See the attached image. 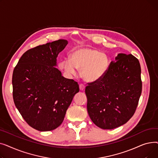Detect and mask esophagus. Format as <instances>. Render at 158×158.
<instances>
[{
  "label": "esophagus",
  "mask_w": 158,
  "mask_h": 158,
  "mask_svg": "<svg viewBox=\"0 0 158 158\" xmlns=\"http://www.w3.org/2000/svg\"><path fill=\"white\" fill-rule=\"evenodd\" d=\"M79 89L81 91H83L85 89V86L82 84H81V85H79Z\"/></svg>",
  "instance_id": "esophagus-1"
}]
</instances>
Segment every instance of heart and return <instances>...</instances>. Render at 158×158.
Listing matches in <instances>:
<instances>
[{"mask_svg": "<svg viewBox=\"0 0 158 158\" xmlns=\"http://www.w3.org/2000/svg\"><path fill=\"white\" fill-rule=\"evenodd\" d=\"M110 58L106 52L89 47L77 48L72 53L70 59L62 61L66 73L76 76L81 70L82 77L86 81L95 82L105 76L110 66Z\"/></svg>", "mask_w": 158, "mask_h": 158, "instance_id": "heart-1", "label": "heart"}]
</instances>
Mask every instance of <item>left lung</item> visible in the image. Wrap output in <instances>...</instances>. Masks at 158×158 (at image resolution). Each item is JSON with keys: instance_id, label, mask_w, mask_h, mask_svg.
Segmentation results:
<instances>
[{"instance_id": "8db88e82", "label": "left lung", "mask_w": 158, "mask_h": 158, "mask_svg": "<svg viewBox=\"0 0 158 158\" xmlns=\"http://www.w3.org/2000/svg\"><path fill=\"white\" fill-rule=\"evenodd\" d=\"M86 87L91 120L103 129H113L133 116L142 94L141 67L132 54L120 53L110 63L105 76Z\"/></svg>"}]
</instances>
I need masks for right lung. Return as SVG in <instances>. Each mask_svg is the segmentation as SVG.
Segmentation results:
<instances>
[{
  "label": "right lung",
  "instance_id": "right-lung-1",
  "mask_svg": "<svg viewBox=\"0 0 158 158\" xmlns=\"http://www.w3.org/2000/svg\"><path fill=\"white\" fill-rule=\"evenodd\" d=\"M68 44L59 40L25 52L13 73L15 104L29 125L40 131H52L62 123L79 85L64 78L57 57Z\"/></svg>",
  "mask_w": 158,
  "mask_h": 158
}]
</instances>
